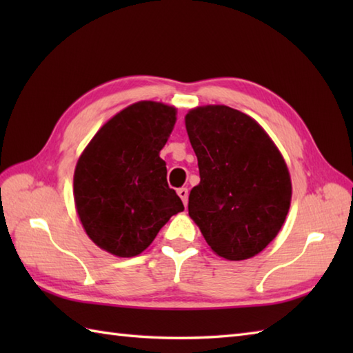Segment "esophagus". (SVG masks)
<instances>
[{
  "label": "esophagus",
  "instance_id": "obj_1",
  "mask_svg": "<svg viewBox=\"0 0 353 353\" xmlns=\"http://www.w3.org/2000/svg\"><path fill=\"white\" fill-rule=\"evenodd\" d=\"M177 194H179V197L182 199V201H183V205L186 206L188 205V196H190V192H188V188H179L177 190Z\"/></svg>",
  "mask_w": 353,
  "mask_h": 353
}]
</instances>
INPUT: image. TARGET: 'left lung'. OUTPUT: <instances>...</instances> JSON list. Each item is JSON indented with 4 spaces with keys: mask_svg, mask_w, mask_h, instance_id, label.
<instances>
[{
    "mask_svg": "<svg viewBox=\"0 0 353 353\" xmlns=\"http://www.w3.org/2000/svg\"><path fill=\"white\" fill-rule=\"evenodd\" d=\"M185 124L200 171V183L190 192V216L219 256H254L277 235L290 209L282 154L264 129L236 109H192Z\"/></svg>",
    "mask_w": 353,
    "mask_h": 353,
    "instance_id": "left-lung-1",
    "label": "left lung"
}]
</instances>
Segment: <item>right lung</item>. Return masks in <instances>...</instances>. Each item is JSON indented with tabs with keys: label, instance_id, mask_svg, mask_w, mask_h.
<instances>
[{
	"label": "right lung",
	"instance_id": "add662e5",
	"mask_svg": "<svg viewBox=\"0 0 353 353\" xmlns=\"http://www.w3.org/2000/svg\"><path fill=\"white\" fill-rule=\"evenodd\" d=\"M176 109L139 101L104 124L77 162L74 200L86 234L106 252L137 256L183 203L167 182L159 152Z\"/></svg>",
	"mask_w": 353,
	"mask_h": 353
}]
</instances>
